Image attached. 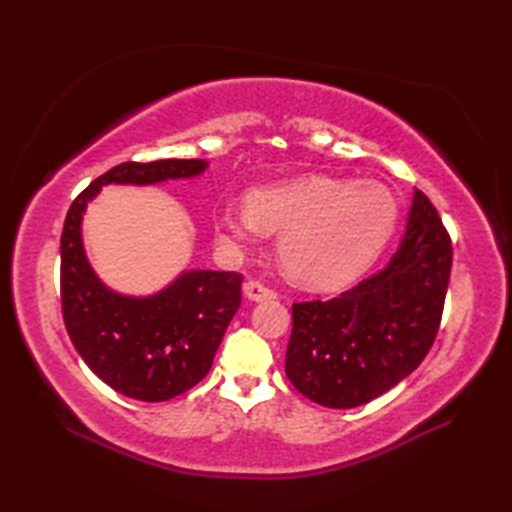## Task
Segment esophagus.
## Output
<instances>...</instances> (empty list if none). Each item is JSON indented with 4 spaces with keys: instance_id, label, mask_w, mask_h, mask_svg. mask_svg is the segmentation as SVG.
Returning <instances> with one entry per match:
<instances>
[{
    "instance_id": "34e87169",
    "label": "esophagus",
    "mask_w": 512,
    "mask_h": 512,
    "mask_svg": "<svg viewBox=\"0 0 512 512\" xmlns=\"http://www.w3.org/2000/svg\"><path fill=\"white\" fill-rule=\"evenodd\" d=\"M244 297L248 301H268V299H275L277 292L266 288L264 284H259V281H246V284H244Z\"/></svg>"
}]
</instances>
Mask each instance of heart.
Instances as JSON below:
<instances>
[{"label": "heart", "mask_w": 512, "mask_h": 512, "mask_svg": "<svg viewBox=\"0 0 512 512\" xmlns=\"http://www.w3.org/2000/svg\"><path fill=\"white\" fill-rule=\"evenodd\" d=\"M398 200L385 182L303 176L246 193V206L228 204L213 217L215 239L242 250L279 233L284 273L308 290H336L376 262L394 235Z\"/></svg>", "instance_id": "b5f03b06"}]
</instances>
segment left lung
<instances>
[{
  "label": "left lung",
  "mask_w": 512,
  "mask_h": 512,
  "mask_svg": "<svg viewBox=\"0 0 512 512\" xmlns=\"http://www.w3.org/2000/svg\"><path fill=\"white\" fill-rule=\"evenodd\" d=\"M449 275L451 239L416 189L405 235L385 268L341 297L292 306L288 380L330 409H352L385 394L436 341Z\"/></svg>",
  "instance_id": "left-lung-1"
}]
</instances>
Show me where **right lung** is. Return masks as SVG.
I'll list each match as a JSON object with an SVG mask.
<instances>
[{"instance_id":"obj_1","label":"right lung","mask_w":512,"mask_h":512,"mask_svg":"<svg viewBox=\"0 0 512 512\" xmlns=\"http://www.w3.org/2000/svg\"><path fill=\"white\" fill-rule=\"evenodd\" d=\"M206 160L123 162L70 206L61 235V306L70 339L92 372L118 394L162 402L209 374L228 323L242 303V275L182 270L154 295H125L96 275L83 244V215L107 184L149 187L198 178Z\"/></svg>"}]
</instances>
